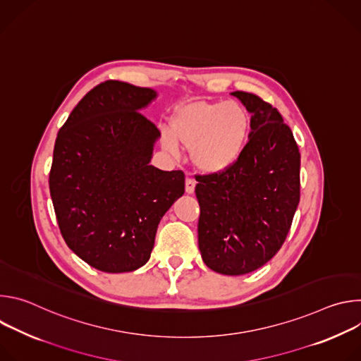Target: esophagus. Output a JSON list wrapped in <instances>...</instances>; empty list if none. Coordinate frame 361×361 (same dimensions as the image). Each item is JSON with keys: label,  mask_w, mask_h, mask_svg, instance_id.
<instances>
[{"label": "esophagus", "mask_w": 361, "mask_h": 361, "mask_svg": "<svg viewBox=\"0 0 361 361\" xmlns=\"http://www.w3.org/2000/svg\"><path fill=\"white\" fill-rule=\"evenodd\" d=\"M194 190H195V181H194L192 178L187 177V178H185V192H187V194H192Z\"/></svg>", "instance_id": "obj_1"}]
</instances>
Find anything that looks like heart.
<instances>
[{
  "label": "heart",
  "instance_id": "heart-1",
  "mask_svg": "<svg viewBox=\"0 0 361 361\" xmlns=\"http://www.w3.org/2000/svg\"><path fill=\"white\" fill-rule=\"evenodd\" d=\"M163 133V147L178 156V143L190 148L194 166L205 174L231 169L247 147L251 118L237 101H191L180 106Z\"/></svg>",
  "mask_w": 361,
  "mask_h": 361
}]
</instances>
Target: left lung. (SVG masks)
I'll return each mask as SVG.
<instances>
[{
	"label": "left lung",
	"mask_w": 361,
	"mask_h": 361,
	"mask_svg": "<svg viewBox=\"0 0 361 361\" xmlns=\"http://www.w3.org/2000/svg\"><path fill=\"white\" fill-rule=\"evenodd\" d=\"M231 95L251 113L247 147L227 171L202 176L195 195L202 262L241 276L270 262L290 231L300 201V151L277 109L250 92Z\"/></svg>",
	"instance_id": "1"
}]
</instances>
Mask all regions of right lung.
<instances>
[{"instance_id": "obj_1", "label": "right lung", "mask_w": 361, "mask_h": 361, "mask_svg": "<svg viewBox=\"0 0 361 361\" xmlns=\"http://www.w3.org/2000/svg\"><path fill=\"white\" fill-rule=\"evenodd\" d=\"M151 88L106 81L75 106L59 131L49 192L67 245L91 267H142L163 216L184 194L183 171L149 166L159 128L140 111Z\"/></svg>"}]
</instances>
